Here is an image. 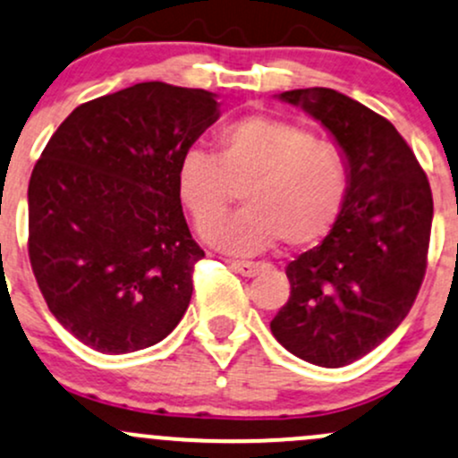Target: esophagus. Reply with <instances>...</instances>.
Returning a JSON list of instances; mask_svg holds the SVG:
<instances>
[{
    "mask_svg": "<svg viewBox=\"0 0 458 458\" xmlns=\"http://www.w3.org/2000/svg\"><path fill=\"white\" fill-rule=\"evenodd\" d=\"M230 267H233L237 274L243 276V278H254L260 271L259 263H252V260H230Z\"/></svg>",
    "mask_w": 458,
    "mask_h": 458,
    "instance_id": "esophagus-1",
    "label": "esophagus"
}]
</instances>
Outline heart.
Wrapping results in <instances>:
<instances>
[{
	"mask_svg": "<svg viewBox=\"0 0 458 458\" xmlns=\"http://www.w3.org/2000/svg\"><path fill=\"white\" fill-rule=\"evenodd\" d=\"M348 163L330 140L267 114L224 125L215 156L191 149L175 172V193L195 228L214 224L242 191L246 208L206 230V241L233 254H254L283 241L318 243L333 230L348 195Z\"/></svg>",
	"mask_w": 458,
	"mask_h": 458,
	"instance_id": "b5f03b06",
	"label": "heart"
}]
</instances>
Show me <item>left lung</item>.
<instances>
[{
    "label": "left lung",
    "mask_w": 458,
    "mask_h": 458,
    "mask_svg": "<svg viewBox=\"0 0 458 458\" xmlns=\"http://www.w3.org/2000/svg\"><path fill=\"white\" fill-rule=\"evenodd\" d=\"M278 98L333 134L350 182L333 230L286 265L291 295L269 326L298 359L344 368L409 315L426 274L433 193L413 149L374 110L319 87Z\"/></svg>",
    "instance_id": "1"
}]
</instances>
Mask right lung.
Segmentation results:
<instances>
[{
  "mask_svg": "<svg viewBox=\"0 0 458 458\" xmlns=\"http://www.w3.org/2000/svg\"><path fill=\"white\" fill-rule=\"evenodd\" d=\"M217 95L140 82L90 99L58 125L28 187V252L49 310L104 354L158 344L187 313L193 267L175 172Z\"/></svg>",
  "mask_w": 458,
  "mask_h": 458,
  "instance_id": "1",
  "label": "right lung"
}]
</instances>
